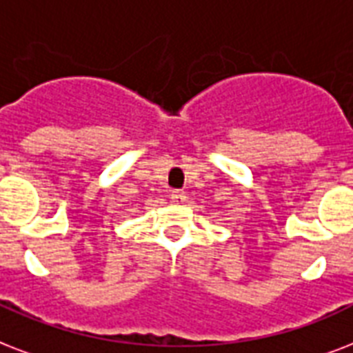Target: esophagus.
I'll list each match as a JSON object with an SVG mask.
<instances>
[{
	"label": "esophagus",
	"mask_w": 353,
	"mask_h": 353,
	"mask_svg": "<svg viewBox=\"0 0 353 353\" xmlns=\"http://www.w3.org/2000/svg\"><path fill=\"white\" fill-rule=\"evenodd\" d=\"M171 202H174V204H184V202H185V193H184V191L174 190L173 193H171Z\"/></svg>",
	"instance_id": "esophagus-1"
}]
</instances>
